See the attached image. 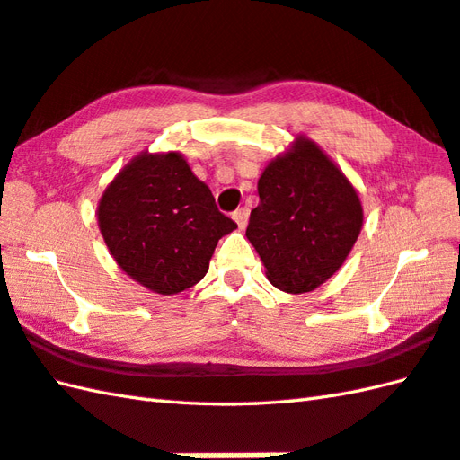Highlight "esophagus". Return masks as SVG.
<instances>
[{
  "instance_id": "obj_1",
  "label": "esophagus",
  "mask_w": 460,
  "mask_h": 460,
  "mask_svg": "<svg viewBox=\"0 0 460 460\" xmlns=\"http://www.w3.org/2000/svg\"><path fill=\"white\" fill-rule=\"evenodd\" d=\"M233 219L237 221L239 229H245L247 223H249V209L247 208H241L237 211H233Z\"/></svg>"
}]
</instances>
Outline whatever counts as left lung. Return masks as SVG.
<instances>
[{
	"label": "left lung",
	"instance_id": "obj_1",
	"mask_svg": "<svg viewBox=\"0 0 460 460\" xmlns=\"http://www.w3.org/2000/svg\"><path fill=\"white\" fill-rule=\"evenodd\" d=\"M247 239L277 288L302 295L341 267L361 231V203L346 175L314 142L298 138L259 180Z\"/></svg>",
	"mask_w": 460,
	"mask_h": 460
}]
</instances>
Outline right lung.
Here are the masks:
<instances>
[{"label": "right lung", "instance_id": "right-lung-1", "mask_svg": "<svg viewBox=\"0 0 460 460\" xmlns=\"http://www.w3.org/2000/svg\"><path fill=\"white\" fill-rule=\"evenodd\" d=\"M99 227L119 267L158 295L191 288L217 241L237 229L178 152L142 154L99 203Z\"/></svg>", "mask_w": 460, "mask_h": 460}]
</instances>
